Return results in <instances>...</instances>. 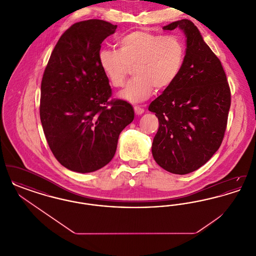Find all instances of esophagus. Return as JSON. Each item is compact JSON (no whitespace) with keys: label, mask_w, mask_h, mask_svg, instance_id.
<instances>
[{"label":"esophagus","mask_w":256,"mask_h":256,"mask_svg":"<svg viewBox=\"0 0 256 256\" xmlns=\"http://www.w3.org/2000/svg\"><path fill=\"white\" fill-rule=\"evenodd\" d=\"M134 112H135L136 115H141V114L144 113V108H141V106H134Z\"/></svg>","instance_id":"34e87169"}]
</instances>
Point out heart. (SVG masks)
Wrapping results in <instances>:
<instances>
[{
	"label": "heart",
	"instance_id": "1",
	"mask_svg": "<svg viewBox=\"0 0 256 256\" xmlns=\"http://www.w3.org/2000/svg\"><path fill=\"white\" fill-rule=\"evenodd\" d=\"M119 50H100L98 60L110 84L119 88L134 68V78L121 92V97L138 102L150 96L154 88H169L182 71L185 45L180 37L161 36L146 30H134L121 37Z\"/></svg>",
	"mask_w": 256,
	"mask_h": 256
}]
</instances>
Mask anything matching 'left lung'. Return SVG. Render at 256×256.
Masks as SVG:
<instances>
[{"instance_id":"left-lung-1","label":"left lung","mask_w":256,"mask_h":256,"mask_svg":"<svg viewBox=\"0 0 256 256\" xmlns=\"http://www.w3.org/2000/svg\"><path fill=\"white\" fill-rule=\"evenodd\" d=\"M180 28L186 36L182 71L152 100L148 110L158 118L152 146L161 168L186 174L204 165L218 150L226 130L232 95L217 56L193 22L182 19L163 26Z\"/></svg>"}]
</instances>
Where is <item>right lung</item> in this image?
<instances>
[{
    "instance_id": "add662e5",
    "label": "right lung",
    "mask_w": 256,
    "mask_h": 256,
    "mask_svg": "<svg viewBox=\"0 0 256 256\" xmlns=\"http://www.w3.org/2000/svg\"><path fill=\"white\" fill-rule=\"evenodd\" d=\"M117 24L86 20L56 43L41 82L40 120L50 148L62 166L91 172L110 163L122 130L134 121L130 104L112 98L98 54Z\"/></svg>"
}]
</instances>
